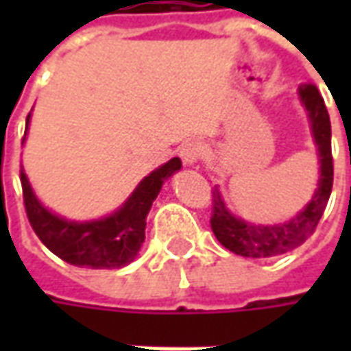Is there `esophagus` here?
I'll list each match as a JSON object with an SVG mask.
<instances>
[{
  "mask_svg": "<svg viewBox=\"0 0 351 351\" xmlns=\"http://www.w3.org/2000/svg\"><path fill=\"white\" fill-rule=\"evenodd\" d=\"M203 154H205V148L201 143L197 141H190V143H186L180 148V158L186 165H193V163H197L201 158H203Z\"/></svg>",
  "mask_w": 351,
  "mask_h": 351,
  "instance_id": "34e87169",
  "label": "esophagus"
}]
</instances>
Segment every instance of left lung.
I'll return each instance as SVG.
<instances>
[{"label":"left lung","instance_id":"left-lung-1","mask_svg":"<svg viewBox=\"0 0 351 351\" xmlns=\"http://www.w3.org/2000/svg\"><path fill=\"white\" fill-rule=\"evenodd\" d=\"M299 95L308 110L312 133L319 150V184L304 210L295 216L293 220L280 226H252L239 220L229 213L220 197V191L213 190V214L210 228L216 239L229 252L244 258H274L280 254L301 246L314 231L324 216L327 201L332 190V154H331V120L325 107L324 97L312 82L299 86Z\"/></svg>","mask_w":351,"mask_h":351}]
</instances>
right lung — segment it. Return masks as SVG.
<instances>
[{
    "label": "right lung",
    "instance_id": "right-lung-1",
    "mask_svg": "<svg viewBox=\"0 0 351 351\" xmlns=\"http://www.w3.org/2000/svg\"><path fill=\"white\" fill-rule=\"evenodd\" d=\"M29 114L26 118V130ZM180 160L173 158L146 176L125 205L108 218L97 221H67L47 210L29 188L24 171H20L22 197L29 226L41 243L58 258L75 267L86 269H120L131 263L145 241L146 214L158 197L161 184L180 169Z\"/></svg>",
    "mask_w": 351,
    "mask_h": 351
}]
</instances>
